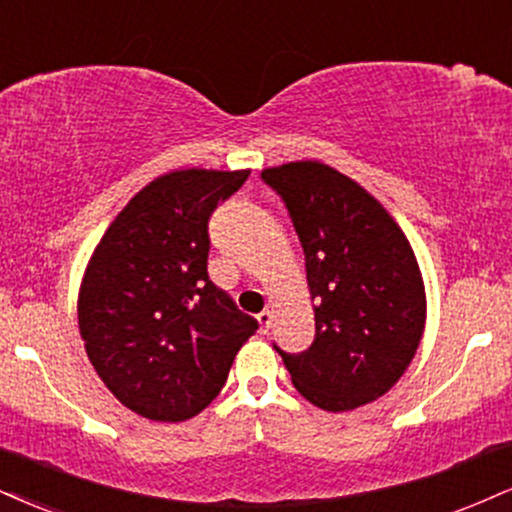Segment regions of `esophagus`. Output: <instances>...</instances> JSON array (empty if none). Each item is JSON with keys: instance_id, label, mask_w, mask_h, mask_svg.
<instances>
[{"instance_id": "1", "label": "esophagus", "mask_w": 512, "mask_h": 512, "mask_svg": "<svg viewBox=\"0 0 512 512\" xmlns=\"http://www.w3.org/2000/svg\"><path fill=\"white\" fill-rule=\"evenodd\" d=\"M257 322H260V331H262V334H267V331L272 329L274 312H272V310H262L260 315H257Z\"/></svg>"}]
</instances>
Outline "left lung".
I'll return each instance as SVG.
<instances>
[{"label":"left lung","mask_w":512,"mask_h":512,"mask_svg":"<svg viewBox=\"0 0 512 512\" xmlns=\"http://www.w3.org/2000/svg\"><path fill=\"white\" fill-rule=\"evenodd\" d=\"M305 250L315 341L279 350L303 398L326 412L372 403L417 353L427 295L410 240L386 207L334 166L305 159L262 171Z\"/></svg>","instance_id":"1"}]
</instances>
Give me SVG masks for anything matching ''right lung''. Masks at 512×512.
I'll return each mask as SVG.
<instances>
[{
	"instance_id": "add662e5",
	"label": "right lung",
	"mask_w": 512,
	"mask_h": 512,
	"mask_svg": "<svg viewBox=\"0 0 512 512\" xmlns=\"http://www.w3.org/2000/svg\"><path fill=\"white\" fill-rule=\"evenodd\" d=\"M250 169H178L138 190L92 250L78 329L121 405L186 422L219 396L233 357L257 331L207 276V221Z\"/></svg>"
}]
</instances>
